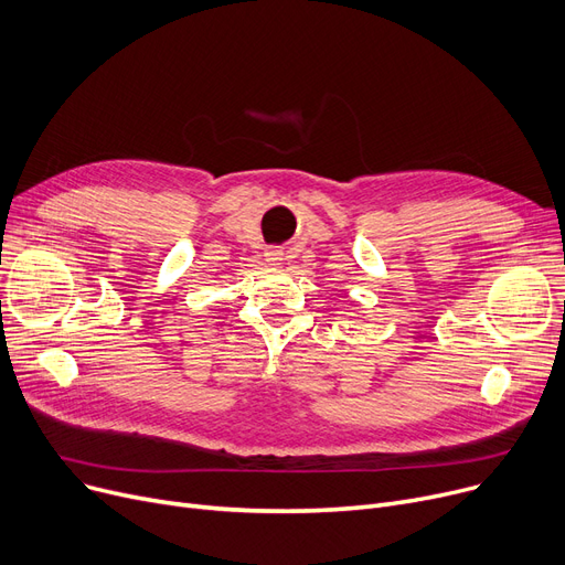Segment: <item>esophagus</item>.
<instances>
[{"instance_id":"esophagus-1","label":"esophagus","mask_w":565,"mask_h":565,"mask_svg":"<svg viewBox=\"0 0 565 565\" xmlns=\"http://www.w3.org/2000/svg\"><path fill=\"white\" fill-rule=\"evenodd\" d=\"M265 260L270 267H279L281 265V252L279 249H267L265 252Z\"/></svg>"}]
</instances>
